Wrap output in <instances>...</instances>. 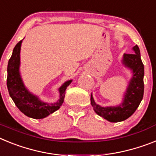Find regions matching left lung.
Here are the masks:
<instances>
[{
    "mask_svg": "<svg viewBox=\"0 0 156 156\" xmlns=\"http://www.w3.org/2000/svg\"><path fill=\"white\" fill-rule=\"evenodd\" d=\"M133 50L134 53L123 55L122 63L132 70L133 76L124 94L122 103L116 107H101L95 103L91 95L90 101L95 112L112 122L124 121L130 117L143 99L144 67L140 58L139 47L136 44Z\"/></svg>",
    "mask_w": 156,
    "mask_h": 156,
    "instance_id": "8db88e82",
    "label": "left lung"
}]
</instances>
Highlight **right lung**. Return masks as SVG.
Here are the masks:
<instances>
[{"instance_id": "right-lung-1", "label": "right lung", "mask_w": 156, "mask_h": 156, "mask_svg": "<svg viewBox=\"0 0 156 156\" xmlns=\"http://www.w3.org/2000/svg\"><path fill=\"white\" fill-rule=\"evenodd\" d=\"M22 41H19L13 49L12 55L8 63L7 87L11 98L21 112L30 118L35 119H44L57 111L63 103L65 91L72 80H69L59 87V99L54 104L44 103L38 97L30 93L24 86L20 73V48Z\"/></svg>"}]
</instances>
